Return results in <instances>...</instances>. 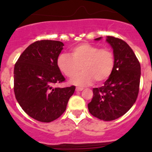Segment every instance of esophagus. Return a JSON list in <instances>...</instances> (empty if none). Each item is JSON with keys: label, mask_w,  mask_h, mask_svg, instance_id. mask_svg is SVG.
Returning a JSON list of instances; mask_svg holds the SVG:
<instances>
[{"label": "esophagus", "mask_w": 152, "mask_h": 152, "mask_svg": "<svg viewBox=\"0 0 152 152\" xmlns=\"http://www.w3.org/2000/svg\"><path fill=\"white\" fill-rule=\"evenodd\" d=\"M83 90H84L83 88H76V91H77V92H78V91H83Z\"/></svg>", "instance_id": "34e87169"}]
</instances>
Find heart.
Listing matches in <instances>:
<instances>
[{
	"instance_id": "1",
	"label": "heart",
	"mask_w": 152,
	"mask_h": 152,
	"mask_svg": "<svg viewBox=\"0 0 152 152\" xmlns=\"http://www.w3.org/2000/svg\"><path fill=\"white\" fill-rule=\"evenodd\" d=\"M72 56L61 53L57 58V66L68 77H73L82 67L83 72L71 80L77 86L89 85L96 80L100 83L110 77L115 67L114 53L109 48L100 49L89 43H81L74 47Z\"/></svg>"
}]
</instances>
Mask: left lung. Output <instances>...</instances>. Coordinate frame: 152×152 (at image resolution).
<instances>
[{"label": "left lung", "instance_id": "left-lung-1", "mask_svg": "<svg viewBox=\"0 0 152 152\" xmlns=\"http://www.w3.org/2000/svg\"><path fill=\"white\" fill-rule=\"evenodd\" d=\"M100 39L101 37L95 39ZM106 41L113 50L115 67L104 85L93 88L94 95L88 106L91 115L103 121H111L123 116L136 101L141 66L126 42L113 36H107Z\"/></svg>", "mask_w": 152, "mask_h": 152}]
</instances>
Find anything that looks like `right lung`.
<instances>
[{"instance_id":"right-lung-1","label":"right lung","mask_w":152,"mask_h":152,"mask_svg":"<svg viewBox=\"0 0 152 152\" xmlns=\"http://www.w3.org/2000/svg\"><path fill=\"white\" fill-rule=\"evenodd\" d=\"M63 46L60 41L35 42L24 50L14 66L16 99L24 112L42 123L61 116L75 91V86L53 88L65 80L57 66Z\"/></svg>"}]
</instances>
